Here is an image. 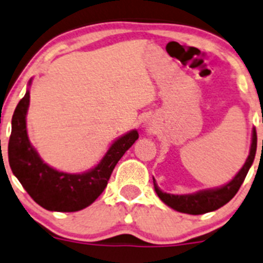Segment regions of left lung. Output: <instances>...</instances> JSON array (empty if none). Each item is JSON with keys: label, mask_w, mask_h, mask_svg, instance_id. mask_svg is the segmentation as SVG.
<instances>
[{"label": "left lung", "mask_w": 263, "mask_h": 263, "mask_svg": "<svg viewBox=\"0 0 263 263\" xmlns=\"http://www.w3.org/2000/svg\"><path fill=\"white\" fill-rule=\"evenodd\" d=\"M257 150V132L256 128H253V135H252V145L251 153L248 155V159L244 163L243 168L238 172V175L233 178L225 186L218 189H212V190L199 191L195 194H189V195H173V194H167L160 190L158 185L155 183V180L153 178L154 182L155 193L160 198L163 203L168 207L173 208L175 211L182 213H189V215H203V213L212 212V211L218 210L226 203L233 199L238 190L240 189L241 183L246 180V176L253 163L254 157H256Z\"/></svg>", "instance_id": "1"}]
</instances>
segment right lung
<instances>
[{
    "mask_svg": "<svg viewBox=\"0 0 263 263\" xmlns=\"http://www.w3.org/2000/svg\"><path fill=\"white\" fill-rule=\"evenodd\" d=\"M29 91L19 101L11 121L9 163L12 173L33 200L47 211L76 212L92 204L108 185L111 172L124 153L139 139L136 129L119 137L93 170L72 175L43 163L27 135Z\"/></svg>",
    "mask_w": 263,
    "mask_h": 263,
    "instance_id": "add662e5",
    "label": "right lung"
}]
</instances>
